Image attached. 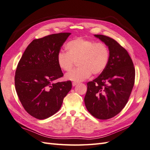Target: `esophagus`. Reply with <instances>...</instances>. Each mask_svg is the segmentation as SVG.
I'll return each mask as SVG.
<instances>
[{
  "label": "esophagus",
  "mask_w": 150,
  "mask_h": 150,
  "mask_svg": "<svg viewBox=\"0 0 150 150\" xmlns=\"http://www.w3.org/2000/svg\"><path fill=\"white\" fill-rule=\"evenodd\" d=\"M77 84H78V83L77 82H72V86H75L76 85H77Z\"/></svg>",
  "instance_id": "34e87169"
}]
</instances>
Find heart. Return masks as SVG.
<instances>
[{
	"label": "heart",
	"mask_w": 150,
	"mask_h": 150,
	"mask_svg": "<svg viewBox=\"0 0 150 150\" xmlns=\"http://www.w3.org/2000/svg\"><path fill=\"white\" fill-rule=\"evenodd\" d=\"M67 52L59 51L57 54V63L60 69L69 71L77 61L79 68L65 75V79L81 82L93 75L100 74L108 63L109 49L103 42L77 38L67 42L65 45Z\"/></svg>",
	"instance_id": "obj_1"
}]
</instances>
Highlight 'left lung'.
<instances>
[{"label": "left lung", "instance_id": "8db88e82", "mask_svg": "<svg viewBox=\"0 0 150 150\" xmlns=\"http://www.w3.org/2000/svg\"><path fill=\"white\" fill-rule=\"evenodd\" d=\"M108 46V63L101 74L87 83L84 98L93 116L107 120L120 113L127 103L135 80V69L126 50L113 38L94 35Z\"/></svg>", "mask_w": 150, "mask_h": 150}]
</instances>
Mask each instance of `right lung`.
<instances>
[{
	"label": "right lung",
	"instance_id": "right-lung-1",
	"mask_svg": "<svg viewBox=\"0 0 150 150\" xmlns=\"http://www.w3.org/2000/svg\"><path fill=\"white\" fill-rule=\"evenodd\" d=\"M70 33L52 34L30 43L18 64L14 83L25 110L39 120L49 118L61 108L71 82H54L63 74L57 54Z\"/></svg>",
	"mask_w": 150,
	"mask_h": 150
}]
</instances>
